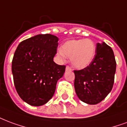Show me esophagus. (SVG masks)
<instances>
[{
  "label": "esophagus",
  "mask_w": 127,
  "mask_h": 127,
  "mask_svg": "<svg viewBox=\"0 0 127 127\" xmlns=\"http://www.w3.org/2000/svg\"><path fill=\"white\" fill-rule=\"evenodd\" d=\"M72 69H71V67H69L68 66H66V71H71Z\"/></svg>",
  "instance_id": "1"
}]
</instances>
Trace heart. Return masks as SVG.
Masks as SVG:
<instances>
[{"instance_id":"b5f03b06","label":"heart","mask_w":127,"mask_h":127,"mask_svg":"<svg viewBox=\"0 0 127 127\" xmlns=\"http://www.w3.org/2000/svg\"><path fill=\"white\" fill-rule=\"evenodd\" d=\"M95 51V44L90 39L71 40L64 43L62 48L58 50L57 55L61 59H64L65 56L70 58L72 66L81 69L91 64Z\"/></svg>"}]
</instances>
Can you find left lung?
I'll return each mask as SVG.
<instances>
[{
  "label": "left lung",
  "mask_w": 127,
  "mask_h": 127,
  "mask_svg": "<svg viewBox=\"0 0 127 127\" xmlns=\"http://www.w3.org/2000/svg\"><path fill=\"white\" fill-rule=\"evenodd\" d=\"M116 66L112 49L105 42L97 43L91 64L83 69L74 71V86L79 99L91 105L102 102L112 89Z\"/></svg>",
  "instance_id": "left-lung-1"
}]
</instances>
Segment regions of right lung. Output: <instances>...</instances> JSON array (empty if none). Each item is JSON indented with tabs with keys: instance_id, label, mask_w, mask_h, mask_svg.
Listing matches in <instances>:
<instances>
[{
	"instance_id": "add662e5",
	"label": "right lung",
	"mask_w": 127,
	"mask_h": 127,
	"mask_svg": "<svg viewBox=\"0 0 127 127\" xmlns=\"http://www.w3.org/2000/svg\"><path fill=\"white\" fill-rule=\"evenodd\" d=\"M58 41L54 35L39 34L23 40L15 52L14 84L21 98L31 106H40L48 102L64 73L66 66L53 61Z\"/></svg>"
}]
</instances>
